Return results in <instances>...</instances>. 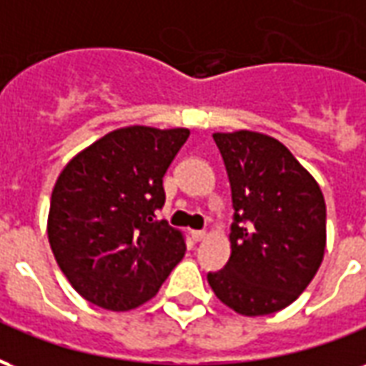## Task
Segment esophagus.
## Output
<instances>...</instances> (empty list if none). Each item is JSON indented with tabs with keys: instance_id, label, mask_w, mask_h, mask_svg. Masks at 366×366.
Wrapping results in <instances>:
<instances>
[{
	"instance_id": "obj_1",
	"label": "esophagus",
	"mask_w": 366,
	"mask_h": 366,
	"mask_svg": "<svg viewBox=\"0 0 366 366\" xmlns=\"http://www.w3.org/2000/svg\"><path fill=\"white\" fill-rule=\"evenodd\" d=\"M192 239H194V241H204V239H206V231L204 229L192 231Z\"/></svg>"
}]
</instances>
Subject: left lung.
Masks as SVG:
<instances>
[{
  "label": "left lung",
  "instance_id": "left-lung-1",
  "mask_svg": "<svg viewBox=\"0 0 366 366\" xmlns=\"http://www.w3.org/2000/svg\"><path fill=\"white\" fill-rule=\"evenodd\" d=\"M233 202L231 257L207 282L243 315L274 314L312 282L325 251L320 186L282 143L251 131L215 133Z\"/></svg>",
  "mask_w": 366,
  "mask_h": 366
}]
</instances>
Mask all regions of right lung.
Returning <instances> with one entry per match:
<instances>
[{
  "label": "right lung",
  "mask_w": 366,
  "mask_h": 366,
  "mask_svg": "<svg viewBox=\"0 0 366 366\" xmlns=\"http://www.w3.org/2000/svg\"><path fill=\"white\" fill-rule=\"evenodd\" d=\"M188 129L113 131L70 160L54 184L49 241L68 282L92 304L131 310L151 300L186 245L157 212L162 178Z\"/></svg>",
  "instance_id": "add662e5"
}]
</instances>
